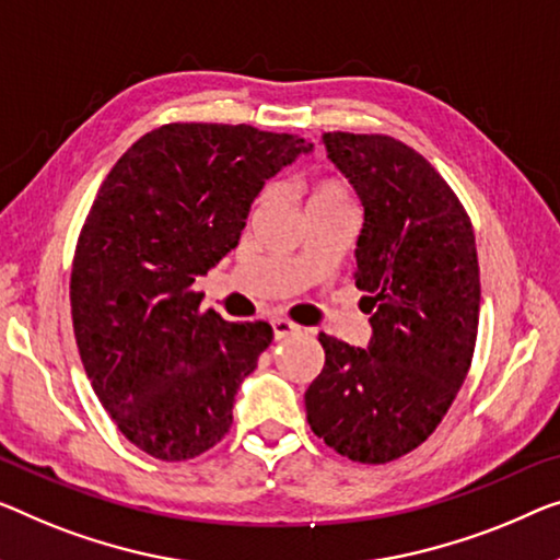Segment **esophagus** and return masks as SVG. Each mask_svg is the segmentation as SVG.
<instances>
[{"instance_id": "obj_1", "label": "esophagus", "mask_w": 560, "mask_h": 560, "mask_svg": "<svg viewBox=\"0 0 560 560\" xmlns=\"http://www.w3.org/2000/svg\"><path fill=\"white\" fill-rule=\"evenodd\" d=\"M271 329H273V339H277V341L289 339V337H294V334H299L296 324H291L289 319H273Z\"/></svg>"}]
</instances>
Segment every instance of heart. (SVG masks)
I'll return each instance as SVG.
<instances>
[{"label": "heart", "mask_w": 560, "mask_h": 560, "mask_svg": "<svg viewBox=\"0 0 560 560\" xmlns=\"http://www.w3.org/2000/svg\"><path fill=\"white\" fill-rule=\"evenodd\" d=\"M271 194L266 190L258 198V206L269 203ZM337 203H349V190L341 186L339 180H331V178H322V180H314L312 188H308V208H316V206H337Z\"/></svg>", "instance_id": "1"}]
</instances>
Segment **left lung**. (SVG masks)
<instances>
[{
  "instance_id": "left-lung-1",
  "label": "left lung",
  "mask_w": 560,
  "mask_h": 560,
  "mask_svg": "<svg viewBox=\"0 0 560 560\" xmlns=\"http://www.w3.org/2000/svg\"><path fill=\"white\" fill-rule=\"evenodd\" d=\"M331 163L364 208L357 289L372 314L366 347L319 334L308 385L314 435L354 463L382 465L422 445L470 370L480 316L472 223L445 178L389 136L324 132Z\"/></svg>"
}]
</instances>
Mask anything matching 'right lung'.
Wrapping results in <instances>:
<instances>
[{"label": "right lung", "instance_id": "right-lung-1", "mask_svg": "<svg viewBox=\"0 0 560 560\" xmlns=\"http://www.w3.org/2000/svg\"><path fill=\"white\" fill-rule=\"evenodd\" d=\"M308 150L252 125L171 122L97 190L72 261L74 339L113 422L158 460H190L231 430L273 329L200 312L194 283L236 248L264 183Z\"/></svg>", "mask_w": 560, "mask_h": 560}]
</instances>
